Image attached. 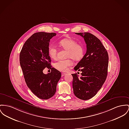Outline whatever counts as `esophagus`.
Returning <instances> with one entry per match:
<instances>
[{
	"label": "esophagus",
	"mask_w": 129,
	"mask_h": 129,
	"mask_svg": "<svg viewBox=\"0 0 129 129\" xmlns=\"http://www.w3.org/2000/svg\"><path fill=\"white\" fill-rule=\"evenodd\" d=\"M66 74H67L66 73H61V76L62 77V76H63L66 75Z\"/></svg>",
	"instance_id": "34e87169"
}]
</instances>
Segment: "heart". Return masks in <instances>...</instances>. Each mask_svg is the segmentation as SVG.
<instances>
[{
  "instance_id": "1",
  "label": "heart",
  "mask_w": 129,
  "mask_h": 129,
  "mask_svg": "<svg viewBox=\"0 0 129 129\" xmlns=\"http://www.w3.org/2000/svg\"><path fill=\"white\" fill-rule=\"evenodd\" d=\"M60 46L67 50L66 57L71 58L74 60H81L84 57L85 49L81 44H78L76 41L71 38H65L59 42ZM58 49L54 45H50L48 48V53L53 60L57 59ZM73 62L70 59L59 60L54 63L55 68L62 72H67Z\"/></svg>"
}]
</instances>
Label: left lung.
I'll use <instances>...</instances> for the list:
<instances>
[{
	"label": "left lung",
	"instance_id": "1",
	"mask_svg": "<svg viewBox=\"0 0 129 129\" xmlns=\"http://www.w3.org/2000/svg\"><path fill=\"white\" fill-rule=\"evenodd\" d=\"M75 34L84 39L86 52L74 68L76 71H81L82 76L79 77L77 73L72 74L73 92L78 98L86 100L96 94L106 81L109 56L101 41L94 35L88 32Z\"/></svg>",
	"mask_w": 129,
	"mask_h": 129
}]
</instances>
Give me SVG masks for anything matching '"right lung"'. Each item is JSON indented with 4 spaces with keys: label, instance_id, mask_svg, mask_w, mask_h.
I'll use <instances>...</instances> for the list:
<instances>
[{
    "label": "right lung",
    "instance_id": "1",
    "mask_svg": "<svg viewBox=\"0 0 129 129\" xmlns=\"http://www.w3.org/2000/svg\"><path fill=\"white\" fill-rule=\"evenodd\" d=\"M54 33L37 32L24 43L19 55V61L27 86L38 98L48 99L55 94L61 73L52 68L51 60L48 53L50 39ZM47 67L51 72L43 73Z\"/></svg>",
    "mask_w": 129,
    "mask_h": 129
}]
</instances>
